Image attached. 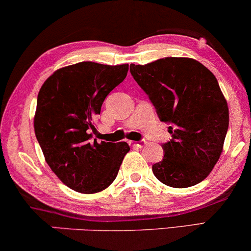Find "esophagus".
I'll use <instances>...</instances> for the list:
<instances>
[{
  "instance_id": "obj_1",
  "label": "esophagus",
  "mask_w": 251,
  "mask_h": 251,
  "mask_svg": "<svg viewBox=\"0 0 251 251\" xmlns=\"http://www.w3.org/2000/svg\"><path fill=\"white\" fill-rule=\"evenodd\" d=\"M147 144V142L145 139L143 140H139V142H130V145L132 146H136V147H139V149H142V147H144Z\"/></svg>"
}]
</instances>
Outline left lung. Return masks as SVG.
Returning <instances> with one entry per match:
<instances>
[{"mask_svg": "<svg viewBox=\"0 0 251 251\" xmlns=\"http://www.w3.org/2000/svg\"><path fill=\"white\" fill-rule=\"evenodd\" d=\"M171 139L162 145L154 176L168 186H194L214 169L228 129V107L215 75L192 58L167 57L130 65Z\"/></svg>", "mask_w": 251, "mask_h": 251, "instance_id": "obj_1", "label": "left lung"}]
</instances>
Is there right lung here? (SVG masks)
Wrapping results in <instances>:
<instances>
[{"mask_svg":"<svg viewBox=\"0 0 251 251\" xmlns=\"http://www.w3.org/2000/svg\"><path fill=\"white\" fill-rule=\"evenodd\" d=\"M129 65L82 61L54 72L37 95L34 130L47 163L63 183L80 193L107 188L130 151L126 142H92L96 116L121 83Z\"/></svg>","mask_w":251,"mask_h":251,"instance_id":"1","label":"right lung"}]
</instances>
